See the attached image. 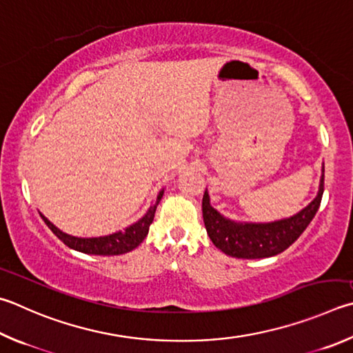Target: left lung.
<instances>
[{"mask_svg": "<svg viewBox=\"0 0 353 353\" xmlns=\"http://www.w3.org/2000/svg\"><path fill=\"white\" fill-rule=\"evenodd\" d=\"M323 191L324 168L318 196L298 214L272 223H238L228 221L211 207L208 193L205 191L202 199L205 228L211 242L228 256L242 259L270 258L283 253L303 234L321 205Z\"/></svg>", "mask_w": 353, "mask_h": 353, "instance_id": "left-lung-1", "label": "left lung"}]
</instances>
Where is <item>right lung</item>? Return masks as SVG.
I'll list each match as a JSON object with an SVG mask.
<instances>
[{
	"mask_svg": "<svg viewBox=\"0 0 353 353\" xmlns=\"http://www.w3.org/2000/svg\"><path fill=\"white\" fill-rule=\"evenodd\" d=\"M162 196H163V191H160L156 205H152V207L148 210V213H146L139 222L132 223V225L128 227L125 232L103 236V238H75V236H69L66 233L60 232V230L57 228L54 223H50L43 214L41 217L44 223L52 230V233L57 236V238H59L63 243H66L69 248L77 250V252L88 253V254H103V256L123 254L136 248L139 243L146 238V234L150 232L151 222L154 219L156 208Z\"/></svg>",
	"mask_w": 353,
	"mask_h": 353,
	"instance_id": "add662e5",
	"label": "right lung"
}]
</instances>
